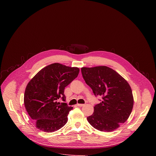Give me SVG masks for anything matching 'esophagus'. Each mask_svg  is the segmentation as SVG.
I'll return each mask as SVG.
<instances>
[{
	"label": "esophagus",
	"instance_id": "obj_1",
	"mask_svg": "<svg viewBox=\"0 0 156 156\" xmlns=\"http://www.w3.org/2000/svg\"><path fill=\"white\" fill-rule=\"evenodd\" d=\"M77 105H78V107H83V106L84 105V104H78Z\"/></svg>",
	"mask_w": 156,
	"mask_h": 156
}]
</instances>
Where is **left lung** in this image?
I'll list each match as a JSON object with an SVG mask.
<instances>
[{
  "label": "left lung",
  "mask_w": 156,
  "mask_h": 156,
  "mask_svg": "<svg viewBox=\"0 0 156 156\" xmlns=\"http://www.w3.org/2000/svg\"><path fill=\"white\" fill-rule=\"evenodd\" d=\"M86 83L95 96L102 101L94 107V112L87 117L90 125L98 130L110 132L117 129L129 117L134 99L127 81L116 71L106 66L82 67Z\"/></svg>",
  "instance_id": "left-lung-1"
}]
</instances>
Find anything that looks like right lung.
<instances>
[{"label":"right lung","instance_id":"obj_1","mask_svg":"<svg viewBox=\"0 0 156 156\" xmlns=\"http://www.w3.org/2000/svg\"><path fill=\"white\" fill-rule=\"evenodd\" d=\"M78 67H70L54 63L41 69L28 83L24 94V104L36 126L44 132L58 130L68 121V114L73 109L66 103L65 87L79 73Z\"/></svg>","mask_w":156,"mask_h":156}]
</instances>
